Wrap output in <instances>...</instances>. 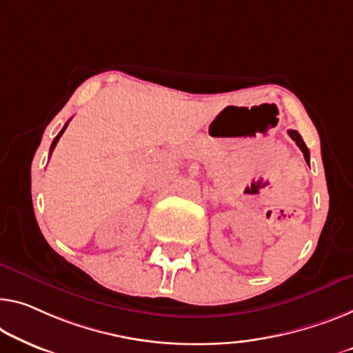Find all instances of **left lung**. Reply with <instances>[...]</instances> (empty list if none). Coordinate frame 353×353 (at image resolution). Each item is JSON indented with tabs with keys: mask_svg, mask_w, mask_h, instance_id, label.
Instances as JSON below:
<instances>
[{
	"mask_svg": "<svg viewBox=\"0 0 353 353\" xmlns=\"http://www.w3.org/2000/svg\"><path fill=\"white\" fill-rule=\"evenodd\" d=\"M288 134H290V138L294 141V143H296V145L299 147V149H301V152L304 154V159H306V161H309V150H307L306 144H304L301 134H299L298 131H294V130H288Z\"/></svg>",
	"mask_w": 353,
	"mask_h": 353,
	"instance_id": "1",
	"label": "left lung"
}]
</instances>
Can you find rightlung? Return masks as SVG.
<instances>
[{"mask_svg": "<svg viewBox=\"0 0 353 353\" xmlns=\"http://www.w3.org/2000/svg\"><path fill=\"white\" fill-rule=\"evenodd\" d=\"M66 126H68V122H66V125L65 126H63V130L60 131V133L59 134H57L55 136V139H54V143H52V145H50V155H52V152H54V149H55V145H57V143H59V139H60V136L63 134V133H65V130H66Z\"/></svg>", "mask_w": 353, "mask_h": 353, "instance_id": "1", "label": "right lung"}]
</instances>
